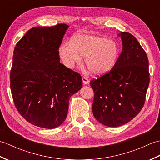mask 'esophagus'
Returning <instances> with one entry per match:
<instances>
[{"mask_svg":"<svg viewBox=\"0 0 160 160\" xmlns=\"http://www.w3.org/2000/svg\"><path fill=\"white\" fill-rule=\"evenodd\" d=\"M82 80L83 84H87L89 83V79H88V78L87 77H85V76H83L82 78Z\"/></svg>","mask_w":160,"mask_h":160,"instance_id":"34e87169","label":"esophagus"}]
</instances>
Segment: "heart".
I'll return each mask as SVG.
<instances>
[{
	"instance_id": "1",
	"label": "heart",
	"mask_w": 160,
	"mask_h": 160,
	"mask_svg": "<svg viewBox=\"0 0 160 160\" xmlns=\"http://www.w3.org/2000/svg\"><path fill=\"white\" fill-rule=\"evenodd\" d=\"M118 54L116 42L98 35H77L71 42L63 44L59 49L60 58L67 68L80 64L82 56H84L86 66L96 75L109 71L116 63Z\"/></svg>"
}]
</instances>
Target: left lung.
<instances>
[{
	"mask_svg": "<svg viewBox=\"0 0 160 160\" xmlns=\"http://www.w3.org/2000/svg\"><path fill=\"white\" fill-rule=\"evenodd\" d=\"M120 36L123 48L114 67L90 81L94 117L110 127L127 124L140 113L150 82L146 52L130 33L122 32Z\"/></svg>",
	"mask_w": 160,
	"mask_h": 160,
	"instance_id": "8db88e82",
	"label": "left lung"
}]
</instances>
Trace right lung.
<instances>
[{
	"mask_svg": "<svg viewBox=\"0 0 160 160\" xmlns=\"http://www.w3.org/2000/svg\"><path fill=\"white\" fill-rule=\"evenodd\" d=\"M69 26L34 27L16 43L10 87L16 109L29 123L53 128L66 119L69 101L82 87L80 74L61 64L59 48Z\"/></svg>",
	"mask_w": 160,
	"mask_h": 160,
	"instance_id": "obj_1",
	"label": "right lung"
}]
</instances>
